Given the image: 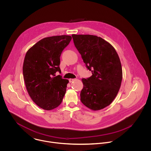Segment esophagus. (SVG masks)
<instances>
[{
	"mask_svg": "<svg viewBox=\"0 0 151 151\" xmlns=\"http://www.w3.org/2000/svg\"><path fill=\"white\" fill-rule=\"evenodd\" d=\"M75 80H76V79L70 78V79H69V82H70V83H71V82H73V81H75Z\"/></svg>",
	"mask_w": 151,
	"mask_h": 151,
	"instance_id": "obj_1",
	"label": "esophagus"
}]
</instances>
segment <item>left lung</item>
<instances>
[{"label": "left lung", "mask_w": 151, "mask_h": 151, "mask_svg": "<svg viewBox=\"0 0 151 151\" xmlns=\"http://www.w3.org/2000/svg\"><path fill=\"white\" fill-rule=\"evenodd\" d=\"M72 37L87 69L92 74L82 79L84 87L80 100L93 110L106 108L114 99L121 86L123 73L118 54L101 37L75 34Z\"/></svg>", "instance_id": "obj_1"}]
</instances>
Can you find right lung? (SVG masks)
I'll return each instance as SVG.
<instances>
[{"label": "right lung", "mask_w": 151, "mask_h": 151, "mask_svg": "<svg viewBox=\"0 0 151 151\" xmlns=\"http://www.w3.org/2000/svg\"><path fill=\"white\" fill-rule=\"evenodd\" d=\"M71 40L69 35L45 38L27 52L22 73L26 88L32 100L40 108L50 110L58 107L66 92L68 80L62 78L60 57Z\"/></svg>", "instance_id": "1"}]
</instances>
